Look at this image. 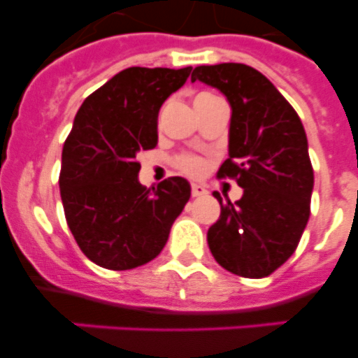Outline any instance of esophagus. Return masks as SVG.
<instances>
[{"mask_svg":"<svg viewBox=\"0 0 358 358\" xmlns=\"http://www.w3.org/2000/svg\"><path fill=\"white\" fill-rule=\"evenodd\" d=\"M208 193V189L202 185H192V195L193 196H204Z\"/></svg>","mask_w":358,"mask_h":358,"instance_id":"esophagus-1","label":"esophagus"}]
</instances>
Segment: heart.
Listing matches in <instances>:
<instances>
[{
	"label": "heart",
	"instance_id": "1",
	"mask_svg": "<svg viewBox=\"0 0 358 358\" xmlns=\"http://www.w3.org/2000/svg\"><path fill=\"white\" fill-rule=\"evenodd\" d=\"M201 96H206V94H201ZM179 166H181L186 173H189V176H199V173L204 170V163H202V159H199V157L195 156L181 157V159H179Z\"/></svg>",
	"mask_w": 358,
	"mask_h": 358
}]
</instances>
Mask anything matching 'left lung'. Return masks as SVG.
Wrapping results in <instances>:
<instances>
[{"mask_svg":"<svg viewBox=\"0 0 358 358\" xmlns=\"http://www.w3.org/2000/svg\"><path fill=\"white\" fill-rule=\"evenodd\" d=\"M192 81L216 88L231 104L229 159L218 177H234L243 188L234 204L213 193L222 213L208 231L209 250L231 273L268 277L294 254L310 215L314 172L306 129L254 67L201 65Z\"/></svg>","mask_w":358,"mask_h":358,"instance_id":"obj_1","label":"left lung"}]
</instances>
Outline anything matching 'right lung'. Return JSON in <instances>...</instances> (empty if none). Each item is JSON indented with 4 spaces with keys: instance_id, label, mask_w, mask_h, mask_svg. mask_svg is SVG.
<instances>
[{
    "instance_id": "obj_1",
    "label": "right lung",
    "mask_w": 358,
    "mask_h": 358,
    "mask_svg": "<svg viewBox=\"0 0 358 358\" xmlns=\"http://www.w3.org/2000/svg\"><path fill=\"white\" fill-rule=\"evenodd\" d=\"M192 67H129L87 97L62 150L60 195L83 254L106 270H133L159 255L192 195L185 177L140 185V150L157 145L162 104Z\"/></svg>"
}]
</instances>
